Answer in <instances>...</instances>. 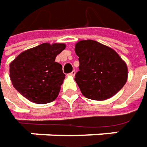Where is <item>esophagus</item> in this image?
I'll list each match as a JSON object with an SVG mask.
<instances>
[{
  "instance_id": "obj_1",
  "label": "esophagus",
  "mask_w": 147,
  "mask_h": 147,
  "mask_svg": "<svg viewBox=\"0 0 147 147\" xmlns=\"http://www.w3.org/2000/svg\"><path fill=\"white\" fill-rule=\"evenodd\" d=\"M69 75H70V76H74L76 75V71H75V70H73V71H72L71 73L69 74Z\"/></svg>"
}]
</instances>
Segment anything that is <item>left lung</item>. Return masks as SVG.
<instances>
[{
  "label": "left lung",
  "mask_w": 147,
  "mask_h": 147,
  "mask_svg": "<svg viewBox=\"0 0 147 147\" xmlns=\"http://www.w3.org/2000/svg\"><path fill=\"white\" fill-rule=\"evenodd\" d=\"M75 51L80 62L75 80L85 97L105 100L126 84L127 67L112 48L94 40H82L76 44Z\"/></svg>",
  "instance_id": "1"
}]
</instances>
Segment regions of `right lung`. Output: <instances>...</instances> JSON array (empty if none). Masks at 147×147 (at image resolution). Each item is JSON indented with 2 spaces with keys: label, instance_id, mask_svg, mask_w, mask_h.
Returning a JSON list of instances; mask_svg holds the SVG:
<instances>
[{
  "label": "right lung",
  "instance_id": "1",
  "mask_svg": "<svg viewBox=\"0 0 147 147\" xmlns=\"http://www.w3.org/2000/svg\"><path fill=\"white\" fill-rule=\"evenodd\" d=\"M65 48L64 43H42L21 53L10 64V80L16 90L36 104L53 101L65 79L55 58Z\"/></svg>",
  "mask_w": 147,
  "mask_h": 147
}]
</instances>
